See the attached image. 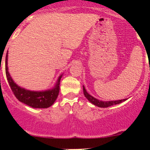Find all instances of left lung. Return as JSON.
<instances>
[{
	"label": "left lung",
	"instance_id": "8db88e82",
	"mask_svg": "<svg viewBox=\"0 0 150 150\" xmlns=\"http://www.w3.org/2000/svg\"><path fill=\"white\" fill-rule=\"evenodd\" d=\"M83 93H84L85 97L91 102V104H93L94 105L98 106L99 107H110L112 105H116V104H119L122 102L126 100L127 99H122V100H110V101H102V100H98V99H96L95 98L92 97L91 95H90L88 93L85 88V87L83 86Z\"/></svg>",
	"mask_w": 150,
	"mask_h": 150
}]
</instances>
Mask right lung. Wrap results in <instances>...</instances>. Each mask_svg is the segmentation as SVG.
<instances>
[{
    "label": "right lung",
    "mask_w": 150,
    "mask_h": 150,
    "mask_svg": "<svg viewBox=\"0 0 150 150\" xmlns=\"http://www.w3.org/2000/svg\"><path fill=\"white\" fill-rule=\"evenodd\" d=\"M5 71H6V79H7L10 88L16 98L19 101L33 108H47L54 104V102L55 101L57 97L59 95V90H60L59 85H60V80L62 75H61L59 77L58 81L53 88L44 91H34L21 88L14 83L8 71L7 53L6 55Z\"/></svg>",
    "instance_id": "1"
}]
</instances>
